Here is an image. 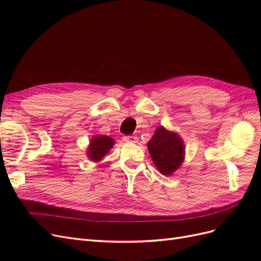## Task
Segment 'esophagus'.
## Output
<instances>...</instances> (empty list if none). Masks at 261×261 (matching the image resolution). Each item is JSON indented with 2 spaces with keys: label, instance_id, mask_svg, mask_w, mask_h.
<instances>
[{
  "label": "esophagus",
  "instance_id": "34e87169",
  "mask_svg": "<svg viewBox=\"0 0 261 261\" xmlns=\"http://www.w3.org/2000/svg\"><path fill=\"white\" fill-rule=\"evenodd\" d=\"M138 138L136 136L134 135H130V136H124V141H126V143H132V144H135L137 143Z\"/></svg>",
  "mask_w": 261,
  "mask_h": 261
}]
</instances>
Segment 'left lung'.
<instances>
[{"label":"left lung","mask_w":261,"mask_h":261,"mask_svg":"<svg viewBox=\"0 0 261 261\" xmlns=\"http://www.w3.org/2000/svg\"><path fill=\"white\" fill-rule=\"evenodd\" d=\"M150 156L163 175H171L184 161V141L176 133L159 126L147 145Z\"/></svg>","instance_id":"obj_1"}]
</instances>
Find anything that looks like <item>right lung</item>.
<instances>
[{
	"label": "right lung",
	"instance_id": "1",
	"mask_svg": "<svg viewBox=\"0 0 261 261\" xmlns=\"http://www.w3.org/2000/svg\"><path fill=\"white\" fill-rule=\"evenodd\" d=\"M114 144V139L110 138L109 136H94L90 140L87 155L89 156L91 161L98 162L102 160V158L110 151V149L113 147Z\"/></svg>",
	"mask_w": 261,
	"mask_h": 261
}]
</instances>
